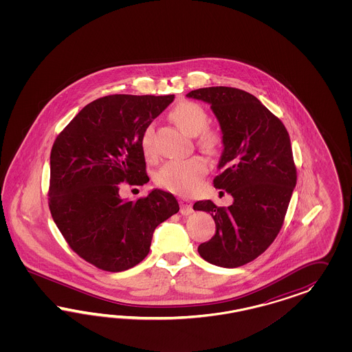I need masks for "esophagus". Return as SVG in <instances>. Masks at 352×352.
Segmentation results:
<instances>
[{"instance_id":"obj_1","label":"esophagus","mask_w":352,"mask_h":352,"mask_svg":"<svg viewBox=\"0 0 352 352\" xmlns=\"http://www.w3.org/2000/svg\"><path fill=\"white\" fill-rule=\"evenodd\" d=\"M179 205H181V213L183 215H188L193 212L192 209V203L190 200H186V199H181L179 200Z\"/></svg>"}]
</instances>
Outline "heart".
Here are the masks:
<instances>
[{"mask_svg":"<svg viewBox=\"0 0 352 352\" xmlns=\"http://www.w3.org/2000/svg\"><path fill=\"white\" fill-rule=\"evenodd\" d=\"M170 118L178 128L191 137H197V144L204 152L213 153L219 146V135L208 130V113L203 107L195 102H181L170 112ZM140 146L147 159L156 156L153 143V129H144ZM208 173V164L201 157H191L187 160L168 161L156 175V183L161 188L177 195H191L196 191L201 179Z\"/></svg>","mask_w":352,"mask_h":352,"instance_id":"b5f03b06","label":"heart"}]
</instances>
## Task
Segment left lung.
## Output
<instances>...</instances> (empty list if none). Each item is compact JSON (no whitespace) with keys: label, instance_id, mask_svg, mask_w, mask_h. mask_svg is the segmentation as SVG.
Returning <instances> with one entry per match:
<instances>
[{"label":"left lung","instance_id":"left-lung-1","mask_svg":"<svg viewBox=\"0 0 352 352\" xmlns=\"http://www.w3.org/2000/svg\"><path fill=\"white\" fill-rule=\"evenodd\" d=\"M187 96L209 103L219 122L223 152L214 187L234 197L228 208L210 200L195 203L193 209L210 214L217 228L197 252L215 266H244L274 243L284 223L297 183L288 131L244 90L213 86Z\"/></svg>","mask_w":352,"mask_h":352}]
</instances>
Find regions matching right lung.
<instances>
[{"instance_id":"1","label":"right lung","mask_w":352,"mask_h":352,"mask_svg":"<svg viewBox=\"0 0 352 352\" xmlns=\"http://www.w3.org/2000/svg\"><path fill=\"white\" fill-rule=\"evenodd\" d=\"M173 100L174 96L99 98L54 142L52 217L71 249L100 270L137 266L148 254L156 227L179 212L177 199L162 190L137 201L120 196L121 183L149 181L140 138Z\"/></svg>"}]
</instances>
